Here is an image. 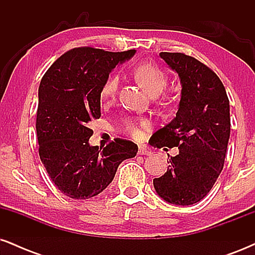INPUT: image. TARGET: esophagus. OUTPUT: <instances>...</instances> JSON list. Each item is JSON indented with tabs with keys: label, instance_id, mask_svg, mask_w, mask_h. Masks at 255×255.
I'll use <instances>...</instances> for the list:
<instances>
[{
	"label": "esophagus",
	"instance_id": "obj_1",
	"mask_svg": "<svg viewBox=\"0 0 255 255\" xmlns=\"http://www.w3.org/2000/svg\"><path fill=\"white\" fill-rule=\"evenodd\" d=\"M139 154H142V156H150L151 151L147 150L144 145L139 146Z\"/></svg>",
	"mask_w": 255,
	"mask_h": 255
}]
</instances>
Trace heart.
I'll return each instance as SVG.
<instances>
[{"mask_svg":"<svg viewBox=\"0 0 255 255\" xmlns=\"http://www.w3.org/2000/svg\"><path fill=\"white\" fill-rule=\"evenodd\" d=\"M133 75L136 81L141 85L144 89L152 96H157L162 92L165 87L168 77L165 72L160 69L156 64L150 62H144L137 64L133 69ZM119 90V78L116 75H110L104 81L101 89V99L103 103H110L115 99ZM147 122L144 120L135 121V120H128L125 124V130L128 131L130 135L137 136L140 133V127H147Z\"/></svg>","mask_w":255,"mask_h":255,"instance_id":"1","label":"heart"}]
</instances>
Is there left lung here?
<instances>
[{
  "label": "left lung",
  "instance_id": "left-lung-1",
  "mask_svg": "<svg viewBox=\"0 0 255 255\" xmlns=\"http://www.w3.org/2000/svg\"><path fill=\"white\" fill-rule=\"evenodd\" d=\"M159 56L180 77L176 116L152 135L156 147H178L163 176L154 178L157 194L174 205H193L211 188L224 165L230 136L227 92L215 72L182 52Z\"/></svg>",
  "mask_w": 255,
  "mask_h": 255
}]
</instances>
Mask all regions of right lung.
<instances>
[{"mask_svg":"<svg viewBox=\"0 0 255 255\" xmlns=\"http://www.w3.org/2000/svg\"><path fill=\"white\" fill-rule=\"evenodd\" d=\"M135 50L104 51L75 48L58 57L38 90L37 139L49 176L67 197H96L114 180L119 165L136 156L137 146L115 139L105 147L91 146L89 124L101 118V89L118 63Z\"/></svg>","mask_w":255,"mask_h":255,"instance_id":"right-lung-1","label":"right lung"}]
</instances>
